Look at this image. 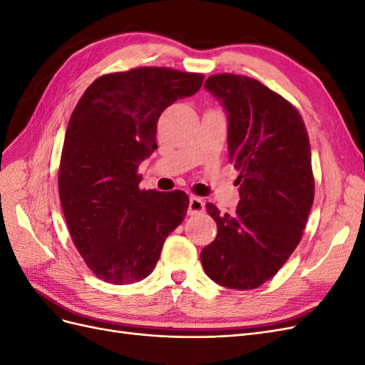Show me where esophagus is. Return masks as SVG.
Masks as SVG:
<instances>
[{"mask_svg":"<svg viewBox=\"0 0 365 365\" xmlns=\"http://www.w3.org/2000/svg\"><path fill=\"white\" fill-rule=\"evenodd\" d=\"M204 210H205V202H204L202 197L190 196L189 210H187V213H189L190 216H195V215H201Z\"/></svg>","mask_w":365,"mask_h":365,"instance_id":"esophagus-1","label":"esophagus"}]
</instances>
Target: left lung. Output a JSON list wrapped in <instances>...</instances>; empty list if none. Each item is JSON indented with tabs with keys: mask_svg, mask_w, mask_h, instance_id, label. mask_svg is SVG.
I'll list each match as a JSON object with an SVG mask.
<instances>
[{
	"mask_svg": "<svg viewBox=\"0 0 365 365\" xmlns=\"http://www.w3.org/2000/svg\"><path fill=\"white\" fill-rule=\"evenodd\" d=\"M204 86L228 113L240 201L233 215L205 205L217 235L201 251V262L217 284L256 289L289 259L311 213L315 182L307 130L292 103L248 76L213 74Z\"/></svg>",
	"mask_w": 365,
	"mask_h": 365,
	"instance_id": "1",
	"label": "left lung"
}]
</instances>
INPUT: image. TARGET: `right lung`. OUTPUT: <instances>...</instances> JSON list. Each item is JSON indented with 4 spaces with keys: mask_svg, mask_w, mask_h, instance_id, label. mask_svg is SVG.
Listing matches in <instances>:
<instances>
[{
    "mask_svg": "<svg viewBox=\"0 0 365 365\" xmlns=\"http://www.w3.org/2000/svg\"><path fill=\"white\" fill-rule=\"evenodd\" d=\"M204 76L164 67L103 74L70 117L58 187L74 247L97 279L135 283L155 268L164 240L187 215L181 190L140 189L138 164L157 146L165 108L200 90Z\"/></svg>",
    "mask_w": 365,
    "mask_h": 365,
    "instance_id": "right-lung-1",
    "label": "right lung"
}]
</instances>
